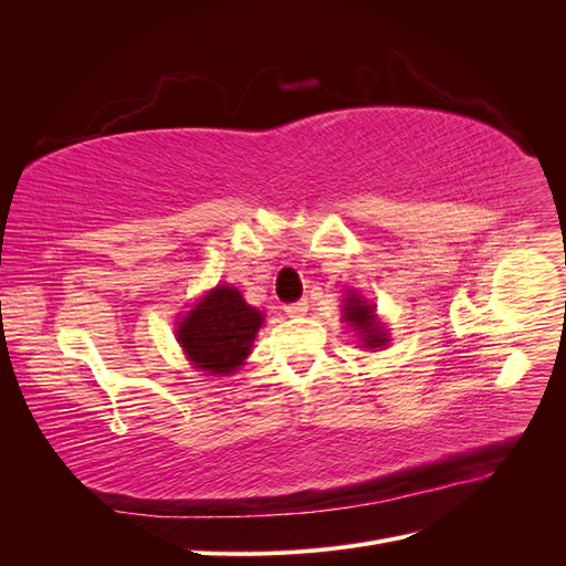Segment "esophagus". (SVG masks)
Instances as JSON below:
<instances>
[{
  "label": "esophagus",
  "mask_w": 566,
  "mask_h": 566,
  "mask_svg": "<svg viewBox=\"0 0 566 566\" xmlns=\"http://www.w3.org/2000/svg\"><path fill=\"white\" fill-rule=\"evenodd\" d=\"M306 310H310V304H306V300H300V302H290V304H285V314H287V316H293V318H297V316H304V314H306Z\"/></svg>",
  "instance_id": "1"
}]
</instances>
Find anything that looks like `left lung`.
I'll use <instances>...</instances> for the list:
<instances>
[{"label": "left lung", "instance_id": "1", "mask_svg": "<svg viewBox=\"0 0 566 566\" xmlns=\"http://www.w3.org/2000/svg\"><path fill=\"white\" fill-rule=\"evenodd\" d=\"M345 318L354 325V328L361 333L364 345L370 349H378L387 342L385 325L375 318V310L370 304H366L358 295H349L345 304Z\"/></svg>", "mask_w": 566, "mask_h": 566}]
</instances>
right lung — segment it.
Instances as JSON below:
<instances>
[{
    "label": "right lung",
    "mask_w": 566,
    "mask_h": 566,
    "mask_svg": "<svg viewBox=\"0 0 566 566\" xmlns=\"http://www.w3.org/2000/svg\"><path fill=\"white\" fill-rule=\"evenodd\" d=\"M262 321L235 287L217 285L179 323V342L196 368L227 375L248 358Z\"/></svg>",
    "instance_id": "1"
}]
</instances>
